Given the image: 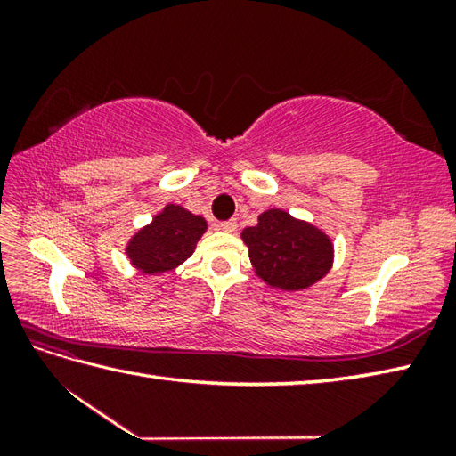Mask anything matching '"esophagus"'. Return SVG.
<instances>
[{
  "mask_svg": "<svg viewBox=\"0 0 456 456\" xmlns=\"http://www.w3.org/2000/svg\"><path fill=\"white\" fill-rule=\"evenodd\" d=\"M221 231H225V233H233L237 229V221L235 219H229V221H221L217 225Z\"/></svg>",
  "mask_w": 456,
  "mask_h": 456,
  "instance_id": "34e87169",
  "label": "esophagus"
}]
</instances>
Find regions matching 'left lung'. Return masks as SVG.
Instances as JSON below:
<instances>
[{
  "label": "left lung",
  "instance_id": "1",
  "mask_svg": "<svg viewBox=\"0 0 456 456\" xmlns=\"http://www.w3.org/2000/svg\"><path fill=\"white\" fill-rule=\"evenodd\" d=\"M240 239L258 278L268 286L297 292L322 280L333 266V243L322 229L284 209H268Z\"/></svg>",
  "mask_w": 456,
  "mask_h": 456
}]
</instances>
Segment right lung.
<instances>
[{"mask_svg":"<svg viewBox=\"0 0 456 456\" xmlns=\"http://www.w3.org/2000/svg\"><path fill=\"white\" fill-rule=\"evenodd\" d=\"M208 223L182 206L168 203L127 243V258L144 274H162L190 258Z\"/></svg>","mask_w":456,"mask_h":456,"instance_id":"add662e5","label":"right lung"}]
</instances>
